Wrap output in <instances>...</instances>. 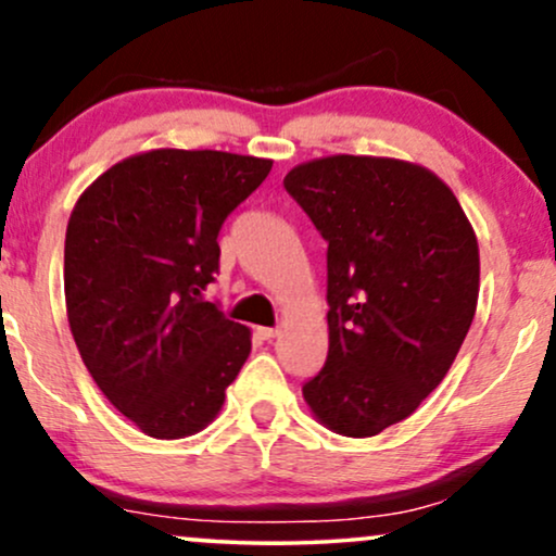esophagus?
<instances>
[{
    "label": "esophagus",
    "mask_w": 556,
    "mask_h": 556,
    "mask_svg": "<svg viewBox=\"0 0 556 556\" xmlns=\"http://www.w3.org/2000/svg\"><path fill=\"white\" fill-rule=\"evenodd\" d=\"M256 334L261 337V340H274V337L279 334V329L277 327H258Z\"/></svg>",
    "instance_id": "obj_1"
}]
</instances>
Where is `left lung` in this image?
Instances as JSON below:
<instances>
[{"label": "left lung", "instance_id": "8db88e82", "mask_svg": "<svg viewBox=\"0 0 556 556\" xmlns=\"http://www.w3.org/2000/svg\"><path fill=\"white\" fill-rule=\"evenodd\" d=\"M285 190L329 245V353L303 397L331 431L376 437L460 353L478 303L473 227L437 175L397 159H316Z\"/></svg>", "mask_w": 556, "mask_h": 556}]
</instances>
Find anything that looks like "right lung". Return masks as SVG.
Masks as SVG:
<instances>
[{
	"instance_id": "right-lung-1",
	"label": "right lung",
	"mask_w": 556,
	"mask_h": 556,
	"mask_svg": "<svg viewBox=\"0 0 556 556\" xmlns=\"http://www.w3.org/2000/svg\"><path fill=\"white\" fill-rule=\"evenodd\" d=\"M269 172V159L159 149L114 164L75 203L70 329L96 387L149 437L201 431L251 353V331L203 290L222 225Z\"/></svg>"
}]
</instances>
